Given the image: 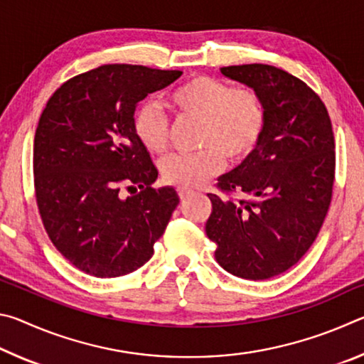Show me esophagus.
Here are the masks:
<instances>
[{
	"mask_svg": "<svg viewBox=\"0 0 364 364\" xmlns=\"http://www.w3.org/2000/svg\"><path fill=\"white\" fill-rule=\"evenodd\" d=\"M191 194V191L189 189H178V196L181 197V199H186V197Z\"/></svg>",
	"mask_w": 364,
	"mask_h": 364,
	"instance_id": "34e87169",
	"label": "esophagus"
}]
</instances>
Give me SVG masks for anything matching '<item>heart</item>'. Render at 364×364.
<instances>
[{"label": "heart", "mask_w": 364, "mask_h": 364, "mask_svg": "<svg viewBox=\"0 0 364 364\" xmlns=\"http://www.w3.org/2000/svg\"><path fill=\"white\" fill-rule=\"evenodd\" d=\"M176 115L199 120L194 154H173L160 164L164 181L178 188H194L218 173L225 157L241 162L254 152L267 128V104L252 86H232L210 75H196L178 85L167 96ZM138 143L152 156L168 147V120L157 104L144 102L133 117Z\"/></svg>", "instance_id": "b5f03b06"}]
</instances>
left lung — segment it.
Wrapping results in <instances>:
<instances>
[{
	"label": "left lung",
	"mask_w": 364,
	"mask_h": 364,
	"mask_svg": "<svg viewBox=\"0 0 364 364\" xmlns=\"http://www.w3.org/2000/svg\"><path fill=\"white\" fill-rule=\"evenodd\" d=\"M220 70L263 96L267 128L254 152L218 178L223 196L207 194L205 232L228 273L269 279L294 267L321 230L334 188V133L324 102L286 70L267 64ZM231 193L246 199L234 201Z\"/></svg>",
	"instance_id": "left-lung-1"
}]
</instances>
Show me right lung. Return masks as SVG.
<instances>
[{"label": "right lung", "instance_id": "1", "mask_svg": "<svg viewBox=\"0 0 364 364\" xmlns=\"http://www.w3.org/2000/svg\"><path fill=\"white\" fill-rule=\"evenodd\" d=\"M181 70L107 64L67 80L49 97L33 141L35 197L63 257L96 278H119L149 260L180 202L152 188L157 168L133 132L136 104ZM122 187L140 193L122 198Z\"/></svg>", "mask_w": 364, "mask_h": 364}]
</instances>
